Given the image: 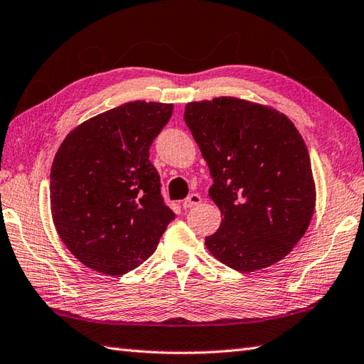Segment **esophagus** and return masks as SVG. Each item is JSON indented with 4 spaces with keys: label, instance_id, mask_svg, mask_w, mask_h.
<instances>
[{
    "label": "esophagus",
    "instance_id": "1",
    "mask_svg": "<svg viewBox=\"0 0 364 364\" xmlns=\"http://www.w3.org/2000/svg\"><path fill=\"white\" fill-rule=\"evenodd\" d=\"M200 200H203V198H200V195H198V193H193V195H190L188 198L183 199L182 207H183V208H191V207H195V205H199Z\"/></svg>",
    "mask_w": 364,
    "mask_h": 364
}]
</instances>
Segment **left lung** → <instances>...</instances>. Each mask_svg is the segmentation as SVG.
<instances>
[{
  "label": "left lung",
  "mask_w": 364,
  "mask_h": 364,
  "mask_svg": "<svg viewBox=\"0 0 364 364\" xmlns=\"http://www.w3.org/2000/svg\"><path fill=\"white\" fill-rule=\"evenodd\" d=\"M183 119L207 161L208 195L223 216L207 249L240 272L287 257L316 200L309 149L294 124L277 110L230 96L190 102Z\"/></svg>",
  "instance_id": "8db88e82"
}]
</instances>
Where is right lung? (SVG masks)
<instances>
[{"label": "right lung", "instance_id": "obj_1", "mask_svg": "<svg viewBox=\"0 0 364 364\" xmlns=\"http://www.w3.org/2000/svg\"><path fill=\"white\" fill-rule=\"evenodd\" d=\"M173 104L134 101L93 117L63 140L51 166V212L80 263L109 276L154 254L176 215L161 196L149 148Z\"/></svg>", "mask_w": 364, "mask_h": 364}]
</instances>
